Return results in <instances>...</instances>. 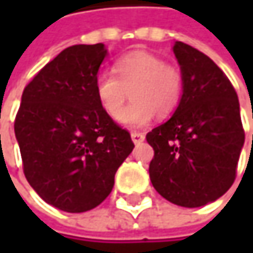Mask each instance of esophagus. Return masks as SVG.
<instances>
[{"mask_svg":"<svg viewBox=\"0 0 253 253\" xmlns=\"http://www.w3.org/2000/svg\"><path fill=\"white\" fill-rule=\"evenodd\" d=\"M131 140H133L134 145H139V143H142L145 140V134L143 133H139V131H133L131 133Z\"/></svg>","mask_w":253,"mask_h":253,"instance_id":"esophagus-1","label":"esophagus"}]
</instances>
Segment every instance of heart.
Instances as JSON below:
<instances>
[{"mask_svg": "<svg viewBox=\"0 0 253 253\" xmlns=\"http://www.w3.org/2000/svg\"><path fill=\"white\" fill-rule=\"evenodd\" d=\"M114 73L101 72L95 79V95L102 111L117 120L128 99L133 102L120 118L126 127L149 125L155 113L161 117L176 110L183 92V77L180 70L166 64L160 57L134 51L119 58Z\"/></svg>", "mask_w": 253, "mask_h": 253, "instance_id": "heart-1", "label": "heart"}]
</instances>
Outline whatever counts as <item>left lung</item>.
Segmentation results:
<instances>
[{
  "mask_svg": "<svg viewBox=\"0 0 253 253\" xmlns=\"http://www.w3.org/2000/svg\"><path fill=\"white\" fill-rule=\"evenodd\" d=\"M173 52L183 93L173 116L146 134L154 148L149 177L171 204L198 208L231 187L245 131L237 93L221 69L187 43L174 42Z\"/></svg>",
  "mask_w": 253,
  "mask_h": 253,
  "instance_id": "obj_1",
  "label": "left lung"
}]
</instances>
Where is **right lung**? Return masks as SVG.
Returning <instances> with one entry per match:
<instances>
[{
	"instance_id": "obj_1",
	"label": "right lung",
	"mask_w": 253,
	"mask_h": 253,
	"mask_svg": "<svg viewBox=\"0 0 253 253\" xmlns=\"http://www.w3.org/2000/svg\"><path fill=\"white\" fill-rule=\"evenodd\" d=\"M104 43L61 51L27 84L14 133L23 171L33 190L66 212L98 207L134 145L108 117L95 95Z\"/></svg>"
}]
</instances>
